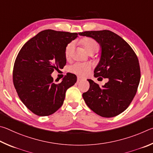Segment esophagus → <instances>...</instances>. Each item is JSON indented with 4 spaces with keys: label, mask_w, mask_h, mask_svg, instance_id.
<instances>
[{
    "label": "esophagus",
    "mask_w": 153,
    "mask_h": 153,
    "mask_svg": "<svg viewBox=\"0 0 153 153\" xmlns=\"http://www.w3.org/2000/svg\"><path fill=\"white\" fill-rule=\"evenodd\" d=\"M83 80H84V79L82 78V77H81V76H78V77H77V82H81V81H83Z\"/></svg>",
    "instance_id": "34e87169"
}]
</instances>
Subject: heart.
I'll list each match as a JSON object with an SVG mask.
<instances>
[{
    "label": "heart",
    "mask_w": 153,
    "mask_h": 153,
    "mask_svg": "<svg viewBox=\"0 0 153 153\" xmlns=\"http://www.w3.org/2000/svg\"><path fill=\"white\" fill-rule=\"evenodd\" d=\"M80 43L82 45V46L86 50L87 52L92 54L93 53L97 52L100 49V44L95 39L91 38V37H85L80 41ZM74 49V44L72 42L69 43L65 48L64 50V55L66 59H69ZM91 69V65L88 63H75L70 67V71L73 72L74 74L81 75L87 74Z\"/></svg>",
    "instance_id": "b5f03b06"
}]
</instances>
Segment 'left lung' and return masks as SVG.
Returning a JSON list of instances; mask_svg holds the SVG:
<instances>
[{"label": "left lung", "instance_id": "8db88e82", "mask_svg": "<svg viewBox=\"0 0 153 153\" xmlns=\"http://www.w3.org/2000/svg\"><path fill=\"white\" fill-rule=\"evenodd\" d=\"M79 33L92 37L100 44L101 60L95 69L94 76L109 80L101 87L88 79L90 87L82 93L85 103L101 116H116L128 108L137 92L140 80L137 56L124 39L109 30Z\"/></svg>", "mask_w": 153, "mask_h": 153}]
</instances>
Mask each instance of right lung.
<instances>
[{
	"label": "right lung",
	"instance_id": "1",
	"mask_svg": "<svg viewBox=\"0 0 153 153\" xmlns=\"http://www.w3.org/2000/svg\"><path fill=\"white\" fill-rule=\"evenodd\" d=\"M77 37V33L47 29L27 42L17 54L13 84L21 101L37 116H48L57 111L66 90L76 82V75L68 72L55 83L51 74L66 65L65 48Z\"/></svg>",
	"mask_w": 153,
	"mask_h": 153
}]
</instances>
